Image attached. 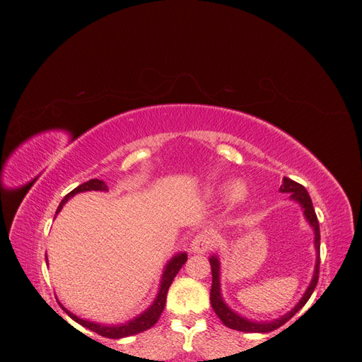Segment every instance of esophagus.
I'll return each mask as SVG.
<instances>
[{
  "mask_svg": "<svg viewBox=\"0 0 362 362\" xmlns=\"http://www.w3.org/2000/svg\"><path fill=\"white\" fill-rule=\"evenodd\" d=\"M214 245V237L210 233H199L193 238L192 242V250L196 254H205L206 250H210Z\"/></svg>",
  "mask_w": 362,
  "mask_h": 362,
  "instance_id": "1",
  "label": "esophagus"
}]
</instances>
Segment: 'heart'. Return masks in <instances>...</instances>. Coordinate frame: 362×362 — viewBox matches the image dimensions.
Returning a JSON list of instances; mask_svg holds the SVG:
<instances>
[{
	"label": "heart",
	"mask_w": 362,
	"mask_h": 362,
	"mask_svg": "<svg viewBox=\"0 0 362 362\" xmlns=\"http://www.w3.org/2000/svg\"><path fill=\"white\" fill-rule=\"evenodd\" d=\"M246 198V187L242 182H234L229 187V201L242 202Z\"/></svg>",
	"instance_id": "heart-1"
}]
</instances>
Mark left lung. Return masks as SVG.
Listing matches in <instances>:
<instances>
[{"mask_svg":"<svg viewBox=\"0 0 362 362\" xmlns=\"http://www.w3.org/2000/svg\"><path fill=\"white\" fill-rule=\"evenodd\" d=\"M279 192L282 193H290V199L299 202L305 218L310 222V225L314 229V246L317 250V259H315V269H314V275L311 279L310 287L306 288L305 294L302 296V299L299 300V303L294 306V308L287 313L286 315L279 317V319L273 320V322H250L245 317L238 315L237 313H234L229 306L223 302L222 299V293H221V264H218L217 257H211L210 258V264H211V273H213V284H211V291H210V299H211V306L214 313L217 314L218 319L222 320V323L231 329L235 331H242V332H272L278 329L282 325H286L291 317L298 313L302 306L308 302V299L311 298V294L317 286V281H319V269H320V228H319V221H317V216L314 211L313 206V201L310 198L308 192L300 185L299 182H296L290 178H284L282 185Z\"/></svg>","mask_w":362,"mask_h":362,"instance_id":"left-lung-1","label":"left lung"}]
</instances>
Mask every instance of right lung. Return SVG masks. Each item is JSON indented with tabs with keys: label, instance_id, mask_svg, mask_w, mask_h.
<instances>
[{
	"label": "right lung",
	"instance_id": "obj_1",
	"mask_svg": "<svg viewBox=\"0 0 362 362\" xmlns=\"http://www.w3.org/2000/svg\"><path fill=\"white\" fill-rule=\"evenodd\" d=\"M90 190H95V192H108V187H107V184L104 181H101V180H90V181H87V182H83L81 185H78V187L74 189L71 193H68L66 196H64L63 201L60 202V205L57 208L56 214L60 213L63 205L66 204L69 201V198H72L74 194L81 193V192H90ZM185 261H187V254H185V252H181V254H177L168 262V266L164 267V272H163L160 290H158V294H157L156 300L152 302V305L149 306L146 311H144L140 315L134 317L133 320L125 322L122 325L107 326V325H100V323H95V322L84 320V319H80V317H76L75 314H72L71 311H68L60 302L59 303H60V306L63 308V311L66 313L74 322H76L78 325L87 327V329L96 332L98 335H103L105 338H124V337L140 334V332L149 329V327H152L158 322L160 315H161V313L164 310V305H166V296H168L170 284H172L173 278L177 276V273L180 272V269L184 266Z\"/></svg>",
	"mask_w": 362,
	"mask_h": 362
}]
</instances>
